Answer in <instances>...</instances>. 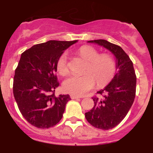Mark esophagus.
Listing matches in <instances>:
<instances>
[{
  "mask_svg": "<svg viewBox=\"0 0 153 153\" xmlns=\"http://www.w3.org/2000/svg\"><path fill=\"white\" fill-rule=\"evenodd\" d=\"M70 97H71V99H72V100H76V99L80 98L79 97H77V96H75V95H71L70 96Z\"/></svg>",
  "mask_w": 153,
  "mask_h": 153,
  "instance_id": "obj_1",
  "label": "esophagus"
}]
</instances>
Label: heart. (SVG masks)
Masks as SVG:
<instances>
[{
	"mask_svg": "<svg viewBox=\"0 0 153 153\" xmlns=\"http://www.w3.org/2000/svg\"><path fill=\"white\" fill-rule=\"evenodd\" d=\"M78 54L86 60L83 76H69L63 81V88L67 93L75 96H83L95 86L96 82L100 87L111 82L117 72L114 58L109 53H99L91 46H83L77 51ZM56 70L60 75L68 72L67 53L63 52L56 60Z\"/></svg>",
	"mask_w": 153,
	"mask_h": 153,
	"instance_id": "heart-1",
	"label": "heart"
}]
</instances>
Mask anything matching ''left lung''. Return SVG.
<instances>
[{"mask_svg": "<svg viewBox=\"0 0 153 153\" xmlns=\"http://www.w3.org/2000/svg\"><path fill=\"white\" fill-rule=\"evenodd\" d=\"M102 46L113 53L117 58L118 70L107 86L93 97L94 106L85 113L89 123L97 129L107 130L114 128L127 115L132 106L136 89V76L132 60L118 45L105 40H90Z\"/></svg>", "mask_w": 153, "mask_h": 153, "instance_id": "left-lung-1", "label": "left lung"}]
</instances>
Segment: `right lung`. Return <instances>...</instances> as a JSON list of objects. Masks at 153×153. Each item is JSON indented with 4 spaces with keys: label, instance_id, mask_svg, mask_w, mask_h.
<instances>
[{
    "label": "right lung",
    "instance_id": "1",
    "mask_svg": "<svg viewBox=\"0 0 153 153\" xmlns=\"http://www.w3.org/2000/svg\"><path fill=\"white\" fill-rule=\"evenodd\" d=\"M74 41L49 40L22 53L13 77V93L19 110L29 123L48 129L60 122L70 96H55L59 82L56 60Z\"/></svg>",
    "mask_w": 153,
    "mask_h": 153
}]
</instances>
